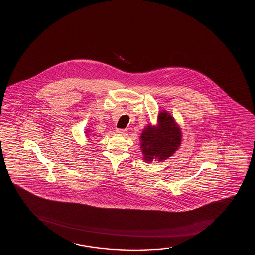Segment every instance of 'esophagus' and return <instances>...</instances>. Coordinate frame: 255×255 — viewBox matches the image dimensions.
Returning <instances> with one entry per match:
<instances>
[{
  "instance_id": "esophagus-1",
  "label": "esophagus",
  "mask_w": 255,
  "mask_h": 255,
  "mask_svg": "<svg viewBox=\"0 0 255 255\" xmlns=\"http://www.w3.org/2000/svg\"><path fill=\"white\" fill-rule=\"evenodd\" d=\"M116 132H117V133H119V134H124V133L126 132V130H125V129L117 128V130H116Z\"/></svg>"
}]
</instances>
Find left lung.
I'll use <instances>...</instances> for the list:
<instances>
[{
    "instance_id": "8db88e82",
    "label": "left lung",
    "mask_w": 255,
    "mask_h": 255,
    "mask_svg": "<svg viewBox=\"0 0 255 255\" xmlns=\"http://www.w3.org/2000/svg\"><path fill=\"white\" fill-rule=\"evenodd\" d=\"M181 131L170 113L161 111L158 114V125L149 124L140 136V149L143 161L167 160L175 153L181 143Z\"/></svg>"
}]
</instances>
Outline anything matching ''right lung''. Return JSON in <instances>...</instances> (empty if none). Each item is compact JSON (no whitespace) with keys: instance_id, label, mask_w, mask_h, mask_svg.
<instances>
[{"instance_id":"obj_1","label":"right lung","mask_w":255,"mask_h":255,"mask_svg":"<svg viewBox=\"0 0 255 255\" xmlns=\"http://www.w3.org/2000/svg\"><path fill=\"white\" fill-rule=\"evenodd\" d=\"M86 132H87V131H86ZM86 133H87V134H88V132H86Z\"/></svg>"}]
</instances>
